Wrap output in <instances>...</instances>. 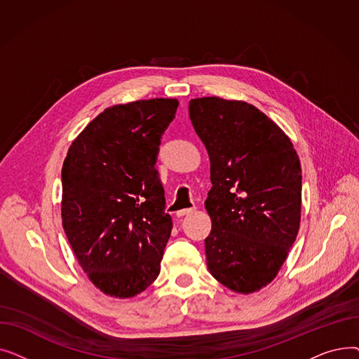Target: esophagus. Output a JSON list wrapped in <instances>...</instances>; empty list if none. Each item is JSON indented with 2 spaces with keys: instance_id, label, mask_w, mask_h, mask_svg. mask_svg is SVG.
Segmentation results:
<instances>
[{
  "instance_id": "esophagus-1",
  "label": "esophagus",
  "mask_w": 359,
  "mask_h": 359,
  "mask_svg": "<svg viewBox=\"0 0 359 359\" xmlns=\"http://www.w3.org/2000/svg\"><path fill=\"white\" fill-rule=\"evenodd\" d=\"M195 211H196V208H186V210L177 211L176 215H177V217H184V215H189V214H192V212H195Z\"/></svg>"
}]
</instances>
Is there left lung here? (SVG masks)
I'll use <instances>...</instances> for the list:
<instances>
[{
  "label": "left lung",
  "instance_id": "left-lung-1",
  "mask_svg": "<svg viewBox=\"0 0 359 359\" xmlns=\"http://www.w3.org/2000/svg\"><path fill=\"white\" fill-rule=\"evenodd\" d=\"M189 118L211 161L206 266L224 287L253 294L275 279L297 238L299 158L285 132L246 102L192 99Z\"/></svg>",
  "mask_w": 359,
  "mask_h": 359
}]
</instances>
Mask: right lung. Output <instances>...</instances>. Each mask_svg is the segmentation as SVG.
Masks as SVG:
<instances>
[{
    "mask_svg": "<svg viewBox=\"0 0 359 359\" xmlns=\"http://www.w3.org/2000/svg\"><path fill=\"white\" fill-rule=\"evenodd\" d=\"M176 99L104 109L68 148L62 165V227L93 285L132 298L157 279L172 217L154 164Z\"/></svg>",
    "mask_w": 359,
    "mask_h": 359,
    "instance_id": "obj_1",
    "label": "right lung"
}]
</instances>
